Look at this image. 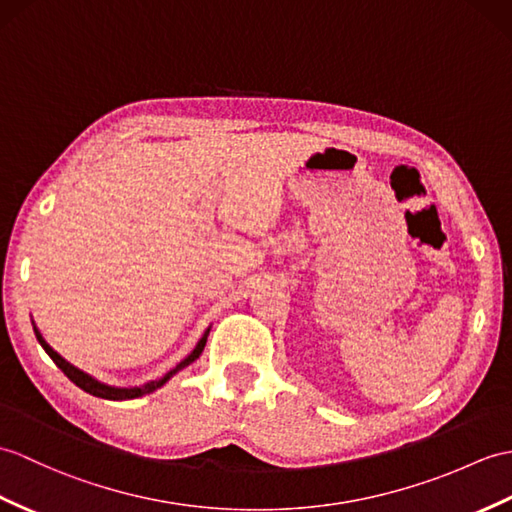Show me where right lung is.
<instances>
[{"instance_id":"1","label":"right lung","mask_w":512,"mask_h":512,"mask_svg":"<svg viewBox=\"0 0 512 512\" xmlns=\"http://www.w3.org/2000/svg\"><path fill=\"white\" fill-rule=\"evenodd\" d=\"M32 327H34V336H37V340H39V344L41 347L45 349V353L50 355V358L54 360V364L61 368V371L71 379V382H74L78 388H82L85 392H89V395H93V397H100V399H111V401H126V399H137V397H144V395H150V392H154L157 388H161L163 384H168L170 379L178 373V371H183L185 366H189L192 362H196L198 358H200V353H202V349H205V344H207V336H209V331H211V325L205 329V334H202V338L196 342V347H194V351L187 355L185 360H181L178 362L172 371H168L165 373L163 377H159V379H152V382H146V384H141V386H128V388H124V386H111V384H104V382H100V379H95L93 375H89V373H85L82 371V368H78V366H74L71 362H67L61 353L58 351H54L50 344H47V340L43 338V334L39 331V327L32 323Z\"/></svg>"}]
</instances>
